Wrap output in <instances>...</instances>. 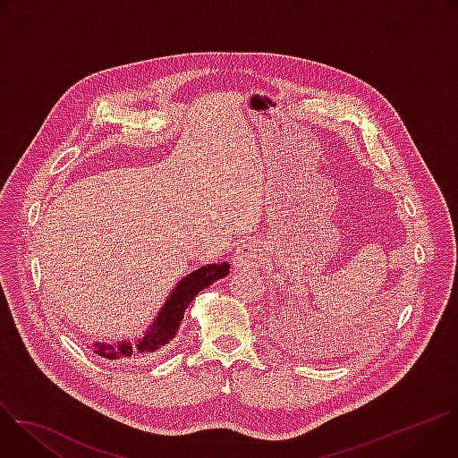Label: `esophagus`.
<instances>
[{
	"mask_svg": "<svg viewBox=\"0 0 458 458\" xmlns=\"http://www.w3.org/2000/svg\"><path fill=\"white\" fill-rule=\"evenodd\" d=\"M260 265H263V253H260L259 244L244 242L237 248L235 257H233V268L237 272L257 270Z\"/></svg>",
	"mask_w": 458,
	"mask_h": 458,
	"instance_id": "34e87169",
	"label": "esophagus"
}]
</instances>
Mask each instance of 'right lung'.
Segmentation results:
<instances>
[{
	"label": "right lung",
	"mask_w": 458,
	"mask_h": 458,
	"mask_svg": "<svg viewBox=\"0 0 458 458\" xmlns=\"http://www.w3.org/2000/svg\"><path fill=\"white\" fill-rule=\"evenodd\" d=\"M230 274V263H210L198 270H193L186 277H182L175 288L166 297L159 313L154 317L152 324L140 339H123L115 343H94L92 350L103 359L108 360H123L138 353H154L161 346L168 344L175 334L179 332L181 320L184 317L186 306L195 299L201 290L210 286L212 283L226 277Z\"/></svg>",
	"instance_id": "add662e5"
}]
</instances>
